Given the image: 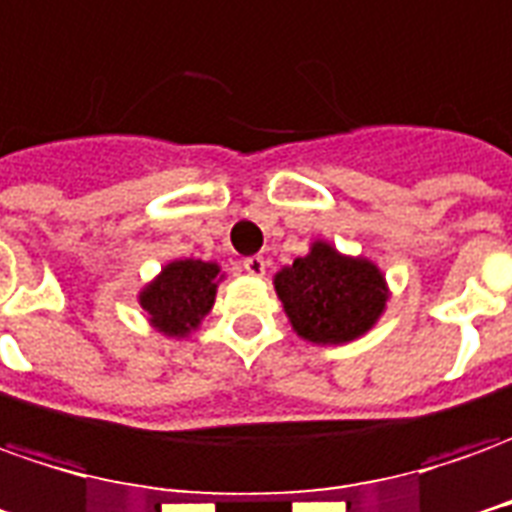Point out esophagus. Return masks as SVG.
<instances>
[{"label": "esophagus", "instance_id": "1", "mask_svg": "<svg viewBox=\"0 0 512 512\" xmlns=\"http://www.w3.org/2000/svg\"><path fill=\"white\" fill-rule=\"evenodd\" d=\"M242 267H245L248 276H264V273H267V259H264V256H248V259L242 262Z\"/></svg>", "mask_w": 512, "mask_h": 512}]
</instances>
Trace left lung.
Returning a JSON list of instances; mask_svg holds the SVG:
<instances>
[{
	"instance_id": "obj_1",
	"label": "left lung",
	"mask_w": 512,
	"mask_h": 512,
	"mask_svg": "<svg viewBox=\"0 0 512 512\" xmlns=\"http://www.w3.org/2000/svg\"><path fill=\"white\" fill-rule=\"evenodd\" d=\"M273 287L292 331L315 345H345L368 334L390 301L382 267L315 239L306 256L284 264Z\"/></svg>"
}]
</instances>
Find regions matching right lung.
<instances>
[{
  "label": "right lung",
  "instance_id": "obj_1",
  "mask_svg": "<svg viewBox=\"0 0 512 512\" xmlns=\"http://www.w3.org/2000/svg\"><path fill=\"white\" fill-rule=\"evenodd\" d=\"M222 278L225 273L217 262L172 259L139 290V306L158 334L169 340H186L211 312Z\"/></svg>",
  "mask_w": 512,
  "mask_h": 512
}]
</instances>
